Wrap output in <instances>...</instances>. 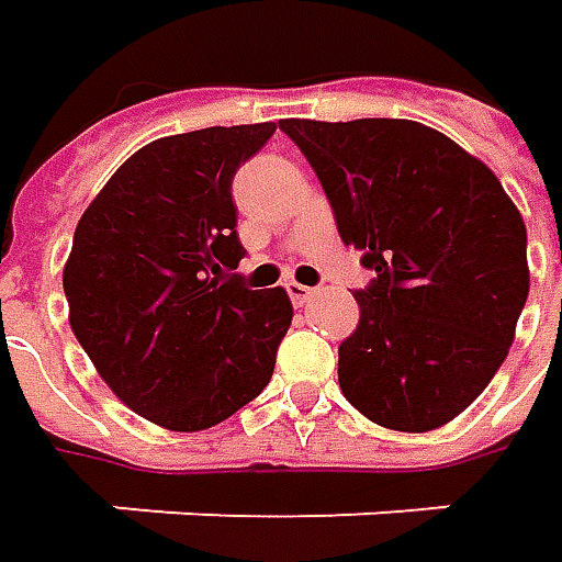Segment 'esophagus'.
I'll return each instance as SVG.
<instances>
[{"mask_svg": "<svg viewBox=\"0 0 562 562\" xmlns=\"http://www.w3.org/2000/svg\"><path fill=\"white\" fill-rule=\"evenodd\" d=\"M284 291H288V296L293 300V306H303V303H310L315 296L313 288H306V284H300V281H288Z\"/></svg>", "mask_w": 562, "mask_h": 562, "instance_id": "obj_1", "label": "esophagus"}]
</instances>
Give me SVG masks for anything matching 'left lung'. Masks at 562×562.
<instances>
[{
  "label": "left lung",
  "instance_id": "left-lung-1",
  "mask_svg": "<svg viewBox=\"0 0 562 562\" xmlns=\"http://www.w3.org/2000/svg\"><path fill=\"white\" fill-rule=\"evenodd\" d=\"M337 234L375 278L337 347L344 397L394 431L460 416L507 359L529 296L526 222L485 162L406 119H284Z\"/></svg>",
  "mask_w": 562,
  "mask_h": 562
}]
</instances>
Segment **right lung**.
Listing matches in <instances>:
<instances>
[{"label": "right lung", "instance_id": "right-lung-1", "mask_svg": "<svg viewBox=\"0 0 562 562\" xmlns=\"http://www.w3.org/2000/svg\"><path fill=\"white\" fill-rule=\"evenodd\" d=\"M274 124L203 127L143 146L87 205L65 266L71 331L137 416L203 431L259 397L291 296L249 291L231 181Z\"/></svg>", "mask_w": 562, "mask_h": 562}]
</instances>
